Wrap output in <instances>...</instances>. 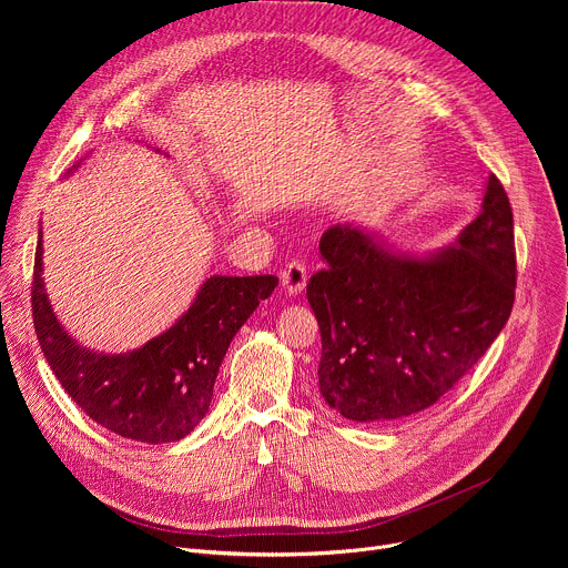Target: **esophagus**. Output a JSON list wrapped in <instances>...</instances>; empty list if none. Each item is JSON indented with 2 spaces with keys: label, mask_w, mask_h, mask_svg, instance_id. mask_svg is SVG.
<instances>
[{
  "label": "esophagus",
  "mask_w": 568,
  "mask_h": 568,
  "mask_svg": "<svg viewBox=\"0 0 568 568\" xmlns=\"http://www.w3.org/2000/svg\"><path fill=\"white\" fill-rule=\"evenodd\" d=\"M307 283V274H305V265L301 261H292L285 265V270L281 272V285L290 296H296L305 290Z\"/></svg>",
  "instance_id": "34e87169"
}]
</instances>
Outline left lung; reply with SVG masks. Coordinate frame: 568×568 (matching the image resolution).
<instances>
[{
  "mask_svg": "<svg viewBox=\"0 0 568 568\" xmlns=\"http://www.w3.org/2000/svg\"><path fill=\"white\" fill-rule=\"evenodd\" d=\"M318 252L328 270L307 283L321 331L318 390L355 423L393 425L429 409L513 312V206L495 175L452 247L399 254L368 229L335 224Z\"/></svg>",
  "mask_w": 568,
  "mask_h": 568,
  "instance_id": "obj_1",
  "label": "left lung"
}]
</instances>
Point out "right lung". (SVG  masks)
I'll list each match as a JSON object with an SVG mask.
<instances>
[{
	"label": "right lung",
	"instance_id": "add662e5",
	"mask_svg": "<svg viewBox=\"0 0 568 568\" xmlns=\"http://www.w3.org/2000/svg\"><path fill=\"white\" fill-rule=\"evenodd\" d=\"M276 285L272 274L211 276L173 328L136 351L103 355L75 344L55 318L40 231L31 307L40 348L78 409L123 438L159 445L182 440L202 423L231 339Z\"/></svg>",
	"mask_w": 568,
	"mask_h": 568
}]
</instances>
